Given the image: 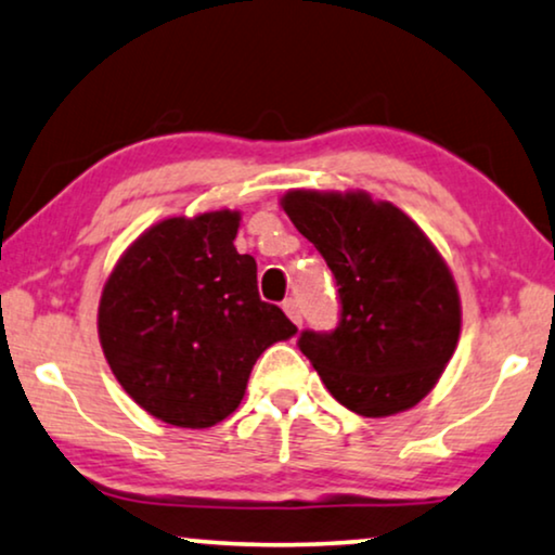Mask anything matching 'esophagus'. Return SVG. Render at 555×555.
I'll return each mask as SVG.
<instances>
[{
  "label": "esophagus",
  "mask_w": 555,
  "mask_h": 555,
  "mask_svg": "<svg viewBox=\"0 0 555 555\" xmlns=\"http://www.w3.org/2000/svg\"><path fill=\"white\" fill-rule=\"evenodd\" d=\"M284 312H286V317H289V320L294 322V324H301V309H299V305H297V299H284Z\"/></svg>",
  "instance_id": "34e87169"
}]
</instances>
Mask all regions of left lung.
<instances>
[{
  "instance_id": "8db88e82",
  "label": "left lung",
  "mask_w": 555,
  "mask_h": 555,
  "mask_svg": "<svg viewBox=\"0 0 555 555\" xmlns=\"http://www.w3.org/2000/svg\"><path fill=\"white\" fill-rule=\"evenodd\" d=\"M282 208L314 243L339 294L332 332L305 330L299 350L332 396L360 416H393L437 386L462 330L460 292L426 233L363 190H289Z\"/></svg>"
}]
</instances>
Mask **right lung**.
Wrapping results in <instances>:
<instances>
[{
  "instance_id": "1",
  "label": "right lung",
  "mask_w": 555,
  "mask_h": 555,
  "mask_svg": "<svg viewBox=\"0 0 555 555\" xmlns=\"http://www.w3.org/2000/svg\"><path fill=\"white\" fill-rule=\"evenodd\" d=\"M241 212L167 218L124 250L103 284L99 337L111 373L154 418L208 428L231 416L266 347L297 327L258 297Z\"/></svg>"
}]
</instances>
